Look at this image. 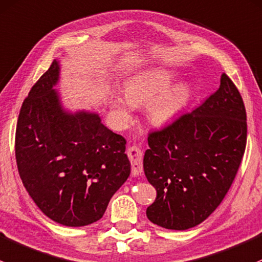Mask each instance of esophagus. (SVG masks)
Instances as JSON below:
<instances>
[{"label":"esophagus","instance_id":"esophagus-1","mask_svg":"<svg viewBox=\"0 0 262 262\" xmlns=\"http://www.w3.org/2000/svg\"><path fill=\"white\" fill-rule=\"evenodd\" d=\"M127 155L131 161L132 175L137 177L142 172V151L140 150V147L131 146L128 147Z\"/></svg>","mask_w":262,"mask_h":262}]
</instances>
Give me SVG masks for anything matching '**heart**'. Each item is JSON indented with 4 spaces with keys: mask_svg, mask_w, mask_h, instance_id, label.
<instances>
[{
    "mask_svg": "<svg viewBox=\"0 0 262 262\" xmlns=\"http://www.w3.org/2000/svg\"><path fill=\"white\" fill-rule=\"evenodd\" d=\"M178 75L164 68H151L130 75L123 83V93L112 94L110 104L120 122H127L134 107L146 104L147 121L155 127L172 122L189 104L193 90L188 82H175Z\"/></svg>",
    "mask_w": 262,
    "mask_h": 262,
    "instance_id": "heart-1",
    "label": "heart"
}]
</instances>
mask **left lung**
Returning <instances> with one entry per match:
<instances>
[{
    "label": "left lung",
    "instance_id": "1",
    "mask_svg": "<svg viewBox=\"0 0 262 262\" xmlns=\"http://www.w3.org/2000/svg\"><path fill=\"white\" fill-rule=\"evenodd\" d=\"M246 137L244 101L223 73L220 88L207 101L147 137L144 171L158 193L147 218L175 231L207 220L236 177Z\"/></svg>",
    "mask_w": 262,
    "mask_h": 262
}]
</instances>
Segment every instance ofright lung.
Segmentation results:
<instances>
[{
  "mask_svg": "<svg viewBox=\"0 0 262 262\" xmlns=\"http://www.w3.org/2000/svg\"><path fill=\"white\" fill-rule=\"evenodd\" d=\"M54 59L24 101L16 127V163L29 195L54 222L82 227L101 220L130 177L126 140L97 112L71 111L55 87Z\"/></svg>",
  "mask_w": 262,
  "mask_h": 262,
  "instance_id": "add662e5",
  "label": "right lung"
}]
</instances>
